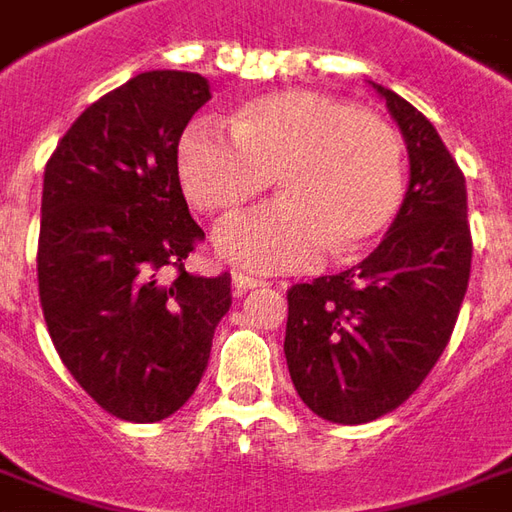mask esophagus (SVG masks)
I'll return each mask as SVG.
<instances>
[{
	"instance_id": "1",
	"label": "esophagus",
	"mask_w": 512,
	"mask_h": 512,
	"mask_svg": "<svg viewBox=\"0 0 512 512\" xmlns=\"http://www.w3.org/2000/svg\"><path fill=\"white\" fill-rule=\"evenodd\" d=\"M266 282L257 280V277H252V274H241V271H235L232 274V288H235V293L241 296V293L252 291V288H263Z\"/></svg>"
}]
</instances>
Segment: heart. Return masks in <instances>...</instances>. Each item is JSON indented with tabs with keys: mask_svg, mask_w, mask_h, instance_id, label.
Segmentation results:
<instances>
[{
	"mask_svg": "<svg viewBox=\"0 0 512 512\" xmlns=\"http://www.w3.org/2000/svg\"><path fill=\"white\" fill-rule=\"evenodd\" d=\"M177 177L205 216H232L277 180L280 199L216 230V252L252 271L316 266L380 235L405 196V144L388 121L316 91H274L188 124Z\"/></svg>",
	"mask_w": 512,
	"mask_h": 512,
	"instance_id": "obj_1",
	"label": "heart"
}]
</instances>
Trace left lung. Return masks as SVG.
Masks as SVG:
<instances>
[{
  "mask_svg": "<svg viewBox=\"0 0 512 512\" xmlns=\"http://www.w3.org/2000/svg\"><path fill=\"white\" fill-rule=\"evenodd\" d=\"M374 88L407 141L405 202L363 263L288 288L293 388L332 424H366L410 399L452 338L471 274L463 171L424 113Z\"/></svg>",
  "mask_w": 512,
  "mask_h": 512,
  "instance_id": "8db88e82",
  "label": "left lung"
}]
</instances>
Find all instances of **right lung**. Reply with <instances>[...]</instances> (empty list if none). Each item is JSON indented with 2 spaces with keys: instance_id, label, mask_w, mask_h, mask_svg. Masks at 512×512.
<instances>
[{
  "instance_id": "add662e5",
  "label": "right lung",
  "mask_w": 512,
  "mask_h": 512,
  "mask_svg": "<svg viewBox=\"0 0 512 512\" xmlns=\"http://www.w3.org/2000/svg\"><path fill=\"white\" fill-rule=\"evenodd\" d=\"M207 99L194 71L135 74L85 107L44 171L46 330L82 391L135 424L191 399L232 305L227 271H185L205 232L182 196L177 144Z\"/></svg>"
}]
</instances>
